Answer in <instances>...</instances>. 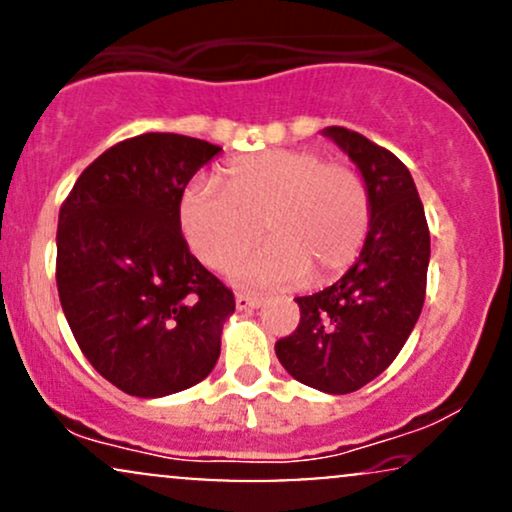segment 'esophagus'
Here are the masks:
<instances>
[{
	"label": "esophagus",
	"instance_id": "34e87169",
	"mask_svg": "<svg viewBox=\"0 0 512 512\" xmlns=\"http://www.w3.org/2000/svg\"><path fill=\"white\" fill-rule=\"evenodd\" d=\"M264 303L262 296H255V293H245L240 291L236 296V308L238 310H252V308H260V305Z\"/></svg>",
	"mask_w": 512,
	"mask_h": 512
}]
</instances>
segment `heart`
<instances>
[{
	"instance_id": "1",
	"label": "heart",
	"mask_w": 512,
	"mask_h": 512,
	"mask_svg": "<svg viewBox=\"0 0 512 512\" xmlns=\"http://www.w3.org/2000/svg\"><path fill=\"white\" fill-rule=\"evenodd\" d=\"M216 185L187 187L180 228L197 260L226 272L257 243L236 274L248 284H298L342 274L356 262L370 228L366 182L349 163L325 161L315 149H272L238 156Z\"/></svg>"
}]
</instances>
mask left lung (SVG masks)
I'll list each match as a JSON object with an SVG mask.
<instances>
[{"label":"left lung","instance_id":"obj_1","mask_svg":"<svg viewBox=\"0 0 512 512\" xmlns=\"http://www.w3.org/2000/svg\"><path fill=\"white\" fill-rule=\"evenodd\" d=\"M325 137L361 170L370 231L337 284L296 298L301 322L274 351L298 383L346 395L378 378L414 330L426 298L431 236L409 168L392 151L346 127H327Z\"/></svg>","mask_w":512,"mask_h":512}]
</instances>
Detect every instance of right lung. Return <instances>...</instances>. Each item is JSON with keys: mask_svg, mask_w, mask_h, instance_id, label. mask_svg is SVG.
Here are the masks:
<instances>
[{"mask_svg": "<svg viewBox=\"0 0 512 512\" xmlns=\"http://www.w3.org/2000/svg\"><path fill=\"white\" fill-rule=\"evenodd\" d=\"M221 146L146 132L110 146L64 199L57 291L93 368L134 397L202 383L236 298L180 233L187 182Z\"/></svg>", "mask_w": 512, "mask_h": 512, "instance_id": "obj_1", "label": "right lung"}]
</instances>
